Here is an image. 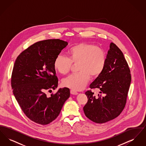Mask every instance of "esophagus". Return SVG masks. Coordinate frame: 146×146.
Returning a JSON list of instances; mask_svg holds the SVG:
<instances>
[{
    "instance_id": "esophagus-1",
    "label": "esophagus",
    "mask_w": 146,
    "mask_h": 146,
    "mask_svg": "<svg viewBox=\"0 0 146 146\" xmlns=\"http://www.w3.org/2000/svg\"><path fill=\"white\" fill-rule=\"evenodd\" d=\"M70 94H72V95H76L78 93L76 91L74 90V89H71L70 90Z\"/></svg>"
}]
</instances>
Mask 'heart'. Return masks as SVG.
<instances>
[{"label":"heart","instance_id":"1","mask_svg":"<svg viewBox=\"0 0 146 146\" xmlns=\"http://www.w3.org/2000/svg\"><path fill=\"white\" fill-rule=\"evenodd\" d=\"M68 58L58 55L56 57L54 66L60 74H67L72 63L77 64L78 73L70 75L63 80V85L75 90L82 89L88 82L90 76H98L104 69L106 56L104 50L89 43L82 42L70 48L68 51Z\"/></svg>","mask_w":146,"mask_h":146}]
</instances>
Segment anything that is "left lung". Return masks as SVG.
<instances>
[{"instance_id": "8db88e82", "label": "left lung", "mask_w": 146, "mask_h": 146, "mask_svg": "<svg viewBox=\"0 0 146 146\" xmlns=\"http://www.w3.org/2000/svg\"><path fill=\"white\" fill-rule=\"evenodd\" d=\"M110 48L104 69L90 85V89H98L100 94L95 96L91 90L85 93L88 99L83 108L85 115L98 124L111 120L123 111L131 81L122 51L113 42Z\"/></svg>"}]
</instances>
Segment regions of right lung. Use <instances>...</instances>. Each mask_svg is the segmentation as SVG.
<instances>
[{
  "label": "right lung",
  "instance_id": "right-lung-1",
  "mask_svg": "<svg viewBox=\"0 0 146 146\" xmlns=\"http://www.w3.org/2000/svg\"><path fill=\"white\" fill-rule=\"evenodd\" d=\"M67 45L58 39L36 42L22 51L15 62L11 79L13 94L25 114L37 124L47 125L54 120L70 97L67 88L50 96L45 92L57 87L54 63Z\"/></svg>",
  "mask_w": 146,
  "mask_h": 146
}]
</instances>
